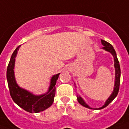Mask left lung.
Instances as JSON below:
<instances>
[{"mask_svg":"<svg viewBox=\"0 0 129 129\" xmlns=\"http://www.w3.org/2000/svg\"><path fill=\"white\" fill-rule=\"evenodd\" d=\"M101 43H102V45L104 46L102 49H104L105 51H107L108 52H110L111 53L113 56L114 58V67H115V84H114V89H113V91L111 93V95H110L109 98L107 100V101L105 102L104 104L100 108H98L97 109H104V107H107L109 104L112 102L113 100L115 99V98L117 96L118 91H119V89H120V74H121V71H120V64H119V61L117 58V55L115 53V51L114 48L113 47L112 45H111L110 43H107V41H105L104 40H101ZM77 100L80 104L82 105L83 107L90 109H93L92 108L89 107L88 104H86V102H84V100L81 97L78 95L77 96Z\"/></svg>","mask_w":129,"mask_h":129,"instance_id":"8db88e82","label":"left lung"}]
</instances>
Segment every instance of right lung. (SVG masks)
Instances as JSON below:
<instances>
[{
    "mask_svg": "<svg viewBox=\"0 0 129 129\" xmlns=\"http://www.w3.org/2000/svg\"><path fill=\"white\" fill-rule=\"evenodd\" d=\"M20 45L15 49L7 69V80L9 93L14 102L22 109L29 113H39L51 106L55 94V84L60 74L52 76L48 91L42 95H34L32 93L20 87L14 76L15 58Z\"/></svg>",
    "mask_w": 129,
    "mask_h": 129,
    "instance_id": "1",
    "label": "right lung"
}]
</instances>
